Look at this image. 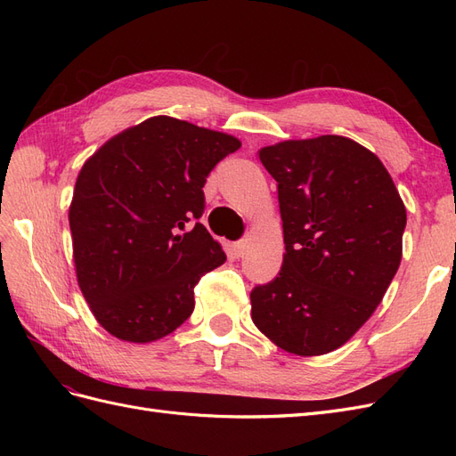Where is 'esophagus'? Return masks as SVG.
Masks as SVG:
<instances>
[{
  "instance_id": "34e87169",
  "label": "esophagus",
  "mask_w": 456,
  "mask_h": 456,
  "mask_svg": "<svg viewBox=\"0 0 456 456\" xmlns=\"http://www.w3.org/2000/svg\"><path fill=\"white\" fill-rule=\"evenodd\" d=\"M247 241H238L236 245H233V253H236V256H243L247 253Z\"/></svg>"
}]
</instances>
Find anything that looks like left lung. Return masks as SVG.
<instances>
[{
    "label": "left lung",
    "instance_id": "1",
    "mask_svg": "<svg viewBox=\"0 0 456 456\" xmlns=\"http://www.w3.org/2000/svg\"><path fill=\"white\" fill-rule=\"evenodd\" d=\"M278 183L285 255L251 291V317L275 346L322 355L348 342L402 262L405 205L382 161L346 136L258 151Z\"/></svg>",
    "mask_w": 456,
    "mask_h": 456
}]
</instances>
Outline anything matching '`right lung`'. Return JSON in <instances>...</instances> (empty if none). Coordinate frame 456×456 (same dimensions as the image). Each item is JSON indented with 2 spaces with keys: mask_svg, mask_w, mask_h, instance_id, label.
<instances>
[{
  "mask_svg": "<svg viewBox=\"0 0 456 456\" xmlns=\"http://www.w3.org/2000/svg\"><path fill=\"white\" fill-rule=\"evenodd\" d=\"M240 146L232 134L156 116L121 131L84 163L68 213L76 275L110 335L154 342L194 312L201 275L226 260L196 223L203 186Z\"/></svg>",
  "mask_w": 456,
  "mask_h": 456,
  "instance_id": "right-lung-1",
  "label": "right lung"
}]
</instances>
